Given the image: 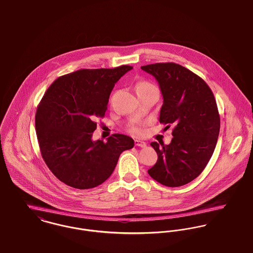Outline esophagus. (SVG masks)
I'll return each instance as SVG.
<instances>
[{
  "mask_svg": "<svg viewBox=\"0 0 253 253\" xmlns=\"http://www.w3.org/2000/svg\"><path fill=\"white\" fill-rule=\"evenodd\" d=\"M135 144H136V146H139L141 148L146 147V143L144 141L140 140V139H135Z\"/></svg>",
  "mask_w": 253,
  "mask_h": 253,
  "instance_id": "esophagus-1",
  "label": "esophagus"
}]
</instances>
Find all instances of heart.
I'll return each mask as SVG.
<instances>
[{
	"label": "heart",
	"instance_id": "b5f03b06",
	"mask_svg": "<svg viewBox=\"0 0 253 253\" xmlns=\"http://www.w3.org/2000/svg\"><path fill=\"white\" fill-rule=\"evenodd\" d=\"M136 92L138 91H142V90H147V89H151V88H156L155 85L147 81H140L136 84ZM130 132H132L133 134L136 135H140L143 132V129L141 127V125L139 124H133L130 126L129 128Z\"/></svg>",
	"mask_w": 253,
	"mask_h": 253
}]
</instances>
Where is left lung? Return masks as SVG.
Returning a JSON list of instances; mask_svg holds the SVG:
<instances>
[{"instance_id":"1","label":"left lung","mask_w":253,"mask_h":253,"mask_svg":"<svg viewBox=\"0 0 253 253\" xmlns=\"http://www.w3.org/2000/svg\"><path fill=\"white\" fill-rule=\"evenodd\" d=\"M140 68L159 83L160 123L173 125L169 144L151 142L158 160L148 173L167 187L186 185L204 170L216 145L220 118L214 94L203 79L174 62Z\"/></svg>"}]
</instances>
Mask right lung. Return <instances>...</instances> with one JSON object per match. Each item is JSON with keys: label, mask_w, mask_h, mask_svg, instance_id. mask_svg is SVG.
Listing matches in <instances>:
<instances>
[{"label": "right lung", "mask_w": 253, "mask_h": 253, "mask_svg": "<svg viewBox=\"0 0 253 253\" xmlns=\"http://www.w3.org/2000/svg\"><path fill=\"white\" fill-rule=\"evenodd\" d=\"M133 67L80 69L58 77L39 102L36 130L41 156L52 173L80 190L105 182L120 154L134 147L130 136L92 140L96 119L105 117L115 84Z\"/></svg>", "instance_id": "right-lung-1"}]
</instances>
